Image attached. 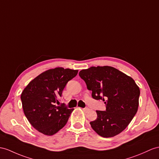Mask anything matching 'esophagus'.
Instances as JSON below:
<instances>
[{
  "label": "esophagus",
  "mask_w": 159,
  "mask_h": 159,
  "mask_svg": "<svg viewBox=\"0 0 159 159\" xmlns=\"http://www.w3.org/2000/svg\"><path fill=\"white\" fill-rule=\"evenodd\" d=\"M83 109V111H84V112H86H86L90 111V109H89L88 108H84V109Z\"/></svg>",
  "instance_id": "esophagus-1"
}]
</instances>
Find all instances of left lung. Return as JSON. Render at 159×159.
Here are the masks:
<instances>
[{"instance_id": "8db88e82", "label": "left lung", "mask_w": 159, "mask_h": 159, "mask_svg": "<svg viewBox=\"0 0 159 159\" xmlns=\"http://www.w3.org/2000/svg\"><path fill=\"white\" fill-rule=\"evenodd\" d=\"M96 100H102L106 110L96 111L90 123L100 136L111 138L124 130L136 114L140 88L131 77L110 66L91 67L79 73Z\"/></svg>"}]
</instances>
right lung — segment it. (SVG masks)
Listing matches in <instances>:
<instances>
[{
	"label": "right lung",
	"mask_w": 159,
	"mask_h": 159,
	"mask_svg": "<svg viewBox=\"0 0 159 159\" xmlns=\"http://www.w3.org/2000/svg\"><path fill=\"white\" fill-rule=\"evenodd\" d=\"M78 70L48 69L31 81L21 95L23 109L30 124L39 132L52 135L66 125L73 109L57 106L67 83Z\"/></svg>",
	"instance_id": "right-lung-1"
}]
</instances>
